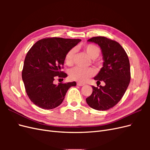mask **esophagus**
<instances>
[{
	"instance_id": "1",
	"label": "esophagus",
	"mask_w": 150,
	"mask_h": 150,
	"mask_svg": "<svg viewBox=\"0 0 150 150\" xmlns=\"http://www.w3.org/2000/svg\"><path fill=\"white\" fill-rule=\"evenodd\" d=\"M77 85L79 86H84V84L81 83H77Z\"/></svg>"
}]
</instances>
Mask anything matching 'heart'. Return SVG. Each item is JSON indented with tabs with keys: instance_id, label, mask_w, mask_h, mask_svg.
Masks as SVG:
<instances>
[{
	"instance_id": "1",
	"label": "heart",
	"mask_w": 150,
	"mask_h": 150,
	"mask_svg": "<svg viewBox=\"0 0 150 150\" xmlns=\"http://www.w3.org/2000/svg\"><path fill=\"white\" fill-rule=\"evenodd\" d=\"M84 51L88 54V56L93 59V62L97 65H100L101 61H97L96 58L99 56L100 53V49L96 45L93 44H89L84 45L82 47ZM74 50L70 49L66 53L65 56V62L67 66L72 65L74 60ZM94 74V71L92 68L83 69L79 67H75L72 68L69 72V78L71 80L78 81L79 83H84L88 80L89 78Z\"/></svg>"
}]
</instances>
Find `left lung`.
<instances>
[{
  "instance_id": "8db88e82",
  "label": "left lung",
  "mask_w": 150,
  "mask_h": 150,
  "mask_svg": "<svg viewBox=\"0 0 150 150\" xmlns=\"http://www.w3.org/2000/svg\"><path fill=\"white\" fill-rule=\"evenodd\" d=\"M100 47L103 66L94 77L97 83L103 81L104 86H92L93 93L86 103L94 110L106 111L118 103L123 96L131 79L129 59L125 49L115 40L102 36L88 40Z\"/></svg>"
}]
</instances>
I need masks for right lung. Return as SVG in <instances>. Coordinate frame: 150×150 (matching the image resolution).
I'll use <instances>...</instances> for the list:
<instances>
[{"instance_id":"add662e5","label":"right lung","mask_w":150,"mask_h":150,"mask_svg":"<svg viewBox=\"0 0 150 150\" xmlns=\"http://www.w3.org/2000/svg\"><path fill=\"white\" fill-rule=\"evenodd\" d=\"M81 40L45 38L35 42L27 53L22 78L27 94L36 106L44 110L57 107L64 100L69 88L76 86L75 81L57 85L53 82L56 76L67 77V74L61 71L65 56Z\"/></svg>"}]
</instances>
